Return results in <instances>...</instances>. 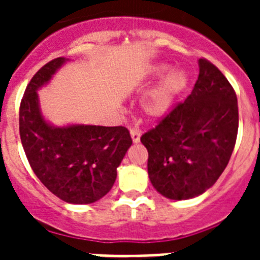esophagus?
I'll list each match as a JSON object with an SVG mask.
<instances>
[{
	"label": "esophagus",
	"mask_w": 260,
	"mask_h": 260,
	"mask_svg": "<svg viewBox=\"0 0 260 260\" xmlns=\"http://www.w3.org/2000/svg\"><path fill=\"white\" fill-rule=\"evenodd\" d=\"M130 137H132L133 139V143H139V142H141L142 132L141 130H138V128H132V130H130Z\"/></svg>",
	"instance_id": "obj_1"
}]
</instances>
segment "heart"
Masks as SVG:
<instances>
[{
	"label": "heart",
	"mask_w": 260,
	"mask_h": 260,
	"mask_svg": "<svg viewBox=\"0 0 260 260\" xmlns=\"http://www.w3.org/2000/svg\"><path fill=\"white\" fill-rule=\"evenodd\" d=\"M168 70L167 65H157L153 68V75H161ZM187 78L181 70L171 71L162 77L158 83L146 93L142 100V110L150 118H161L172 109L177 96L186 87Z\"/></svg>",
	"instance_id": "1"
}]
</instances>
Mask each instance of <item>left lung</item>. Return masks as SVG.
Returning a JSON list of instances; mask_svg holds the SVG:
<instances>
[{
  "label": "left lung",
  "mask_w": 260,
  "mask_h": 260,
  "mask_svg": "<svg viewBox=\"0 0 260 260\" xmlns=\"http://www.w3.org/2000/svg\"><path fill=\"white\" fill-rule=\"evenodd\" d=\"M192 92L155 128L142 135L148 177L162 197L186 201L215 185L226 168L238 132L237 96L221 71L198 61Z\"/></svg>",
  "instance_id": "obj_1"
}]
</instances>
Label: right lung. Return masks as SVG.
I'll list each match as a JSON object with an SVG mask.
<instances>
[{
  "instance_id": "obj_1",
  "label": "right lung",
  "mask_w": 260,
  "mask_h": 260,
  "mask_svg": "<svg viewBox=\"0 0 260 260\" xmlns=\"http://www.w3.org/2000/svg\"><path fill=\"white\" fill-rule=\"evenodd\" d=\"M68 61L48 62L27 86L19 109L20 141L32 171L50 192L66 203L89 204L113 187L133 141L123 126H56L45 118L38 91Z\"/></svg>"
}]
</instances>
